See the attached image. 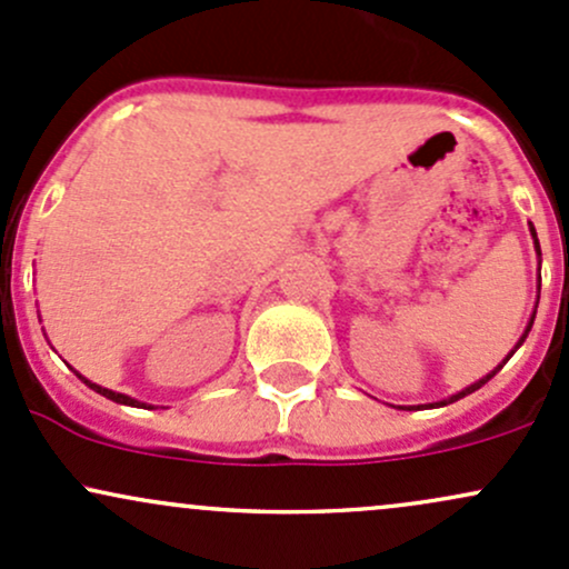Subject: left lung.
Here are the masks:
<instances>
[{
  "instance_id": "8db88e82",
  "label": "left lung",
  "mask_w": 569,
  "mask_h": 569,
  "mask_svg": "<svg viewBox=\"0 0 569 569\" xmlns=\"http://www.w3.org/2000/svg\"><path fill=\"white\" fill-rule=\"evenodd\" d=\"M529 231H532V239H535V250H538V254H540V244H538V233H535V228H532V226H529ZM538 292H540V287H538ZM538 298H540V296H538ZM532 322H535V311H532V317H529V325H527L525 336H521V338H519V343H516V347H513V352H516V349H519V347H521V343H525V338L529 336V330H532ZM513 352H510V355L506 357V360H502V362H500V366H497L495 370H491V373H487V376H483V379H478V381H476V385L465 387V389H462V392L451 395V398H449V400H440V403H430V408H432V406H449V403H455V400H459V398H465V395H470V392H476V389H481V387H483V385H487V381L491 379V376H495V373H497V370H500L502 366H506V362L510 360V357H513ZM408 411H411V408H408Z\"/></svg>"
}]
</instances>
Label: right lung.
<instances>
[{"instance_id": "add662e5", "label": "right lung", "mask_w": 569, "mask_h": 569, "mask_svg": "<svg viewBox=\"0 0 569 569\" xmlns=\"http://www.w3.org/2000/svg\"><path fill=\"white\" fill-rule=\"evenodd\" d=\"M80 376V373H78ZM82 381H86L88 387L93 389V392H99V395H104V398H110V400H114V403H123V406H133V408H152V406H147V403H139V400H133V398H129V395H120V392H112V389H104V387H99V385H93V381H88L86 376H80Z\"/></svg>"}]
</instances>
